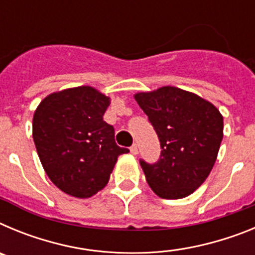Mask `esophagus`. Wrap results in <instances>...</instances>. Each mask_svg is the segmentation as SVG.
I'll list each match as a JSON object with an SVG mask.
<instances>
[{"label": "esophagus", "mask_w": 255, "mask_h": 255, "mask_svg": "<svg viewBox=\"0 0 255 255\" xmlns=\"http://www.w3.org/2000/svg\"><path fill=\"white\" fill-rule=\"evenodd\" d=\"M130 152H131V154H138V145L136 144H132L131 147H130Z\"/></svg>", "instance_id": "esophagus-1"}]
</instances>
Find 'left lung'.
Here are the masks:
<instances>
[{"mask_svg":"<svg viewBox=\"0 0 255 255\" xmlns=\"http://www.w3.org/2000/svg\"><path fill=\"white\" fill-rule=\"evenodd\" d=\"M161 143L155 163L140 159L148 185L163 199L197 190L213 168L224 138V117L208 101L176 87L134 96Z\"/></svg>","mask_w":255,"mask_h":255,"instance_id":"obj_1","label":"left lung"}]
</instances>
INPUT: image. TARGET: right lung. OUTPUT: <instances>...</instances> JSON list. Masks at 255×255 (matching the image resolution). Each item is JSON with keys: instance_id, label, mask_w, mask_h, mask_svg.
Returning a JSON list of instances; mask_svg holds the SVG:
<instances>
[{"instance_id": "obj_1", "label": "right lung", "mask_w": 255, "mask_h": 255, "mask_svg": "<svg viewBox=\"0 0 255 255\" xmlns=\"http://www.w3.org/2000/svg\"><path fill=\"white\" fill-rule=\"evenodd\" d=\"M110 97L92 87L47 96L33 117V139L47 176L60 190L89 198L107 185L117 157L128 153L103 120Z\"/></svg>"}]
</instances>
